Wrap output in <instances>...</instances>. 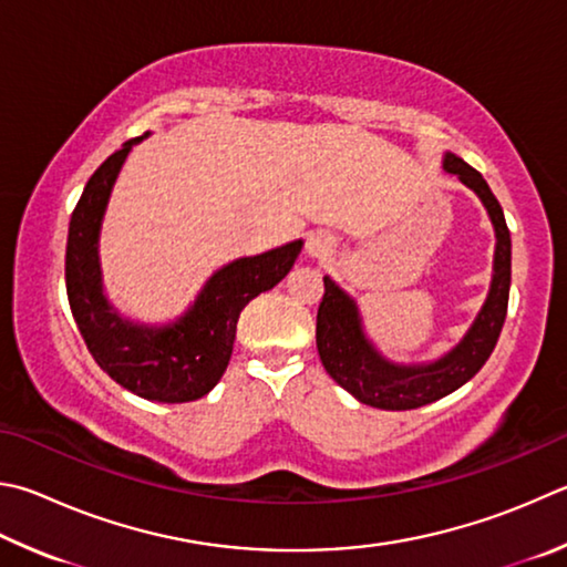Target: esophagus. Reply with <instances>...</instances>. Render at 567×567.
<instances>
[{
  "mask_svg": "<svg viewBox=\"0 0 567 567\" xmlns=\"http://www.w3.org/2000/svg\"><path fill=\"white\" fill-rule=\"evenodd\" d=\"M332 250H334V238L324 230H317L307 238L305 252L307 257H312V260H322V257H327Z\"/></svg>",
  "mask_w": 567,
  "mask_h": 567,
  "instance_id": "34e87169",
  "label": "esophagus"
}]
</instances>
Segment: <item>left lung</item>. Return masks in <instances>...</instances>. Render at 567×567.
I'll list each match as a JSON object with an SVG mask.
<instances>
[{
	"mask_svg": "<svg viewBox=\"0 0 567 567\" xmlns=\"http://www.w3.org/2000/svg\"><path fill=\"white\" fill-rule=\"evenodd\" d=\"M444 171L456 176L478 195L486 208L496 250L486 302L473 319L466 334L449 352L431 362H391L364 332V319L357 300L344 292L332 277L324 275V297L317 312V352L327 374L367 406L386 411H406L444 399L478 374L486 364L506 322L511 292V233L503 208L476 168L456 153H444Z\"/></svg>",
	"mask_w": 567,
	"mask_h": 567,
	"instance_id": "8db88e82",
	"label": "left lung"
}]
</instances>
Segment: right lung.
Listing matches in <instances>:
<instances>
[{"label":"right lung","instance_id":"1","mask_svg":"<svg viewBox=\"0 0 567 567\" xmlns=\"http://www.w3.org/2000/svg\"><path fill=\"white\" fill-rule=\"evenodd\" d=\"M131 138L101 163L71 213L66 240V295L71 315L96 364L123 389L161 404H183L208 394L228 369L235 329L245 305L272 290L292 270L305 240L260 255L238 257L215 270L188 310L173 322L146 324L113 307L101 270V228Z\"/></svg>","mask_w":567,"mask_h":567}]
</instances>
